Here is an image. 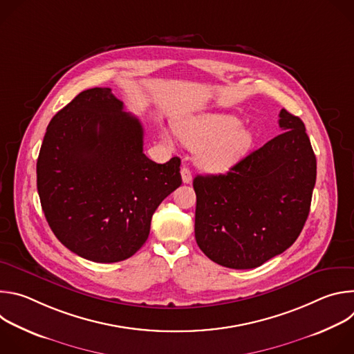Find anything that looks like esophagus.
<instances>
[{
  "mask_svg": "<svg viewBox=\"0 0 354 354\" xmlns=\"http://www.w3.org/2000/svg\"><path fill=\"white\" fill-rule=\"evenodd\" d=\"M180 175H182V180H183V183H190V182H192V172H190V169H189V168L183 167V168H182V171H180Z\"/></svg>",
  "mask_w": 354,
  "mask_h": 354,
  "instance_id": "esophagus-1",
  "label": "esophagus"
}]
</instances>
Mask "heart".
<instances>
[{"instance_id":"1","label":"heart","mask_w":354,"mask_h":354,"mask_svg":"<svg viewBox=\"0 0 354 354\" xmlns=\"http://www.w3.org/2000/svg\"><path fill=\"white\" fill-rule=\"evenodd\" d=\"M239 124L231 115L203 113L179 120L176 133L185 145L196 149V162L201 168L223 172L239 162L254 142L252 131Z\"/></svg>"}]
</instances>
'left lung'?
<instances>
[{
	"label": "left lung",
	"mask_w": 354,
	"mask_h": 354,
	"mask_svg": "<svg viewBox=\"0 0 354 354\" xmlns=\"http://www.w3.org/2000/svg\"><path fill=\"white\" fill-rule=\"evenodd\" d=\"M281 134L230 172L197 175L194 236L213 262L254 269L290 248L304 227L317 179L306 126L281 109Z\"/></svg>",
	"instance_id": "left-lung-1"
}]
</instances>
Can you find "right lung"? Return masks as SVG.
I'll list each match as a JSON object with an SVG mask.
<instances>
[{
  "label": "right lung",
  "mask_w": 354,
  "mask_h": 354,
  "mask_svg": "<svg viewBox=\"0 0 354 354\" xmlns=\"http://www.w3.org/2000/svg\"><path fill=\"white\" fill-rule=\"evenodd\" d=\"M123 108L109 88L82 91L48 123L36 165L50 228L97 263L133 257L161 201L182 185L180 160L147 158L142 126Z\"/></svg>",
  "instance_id": "1"
}]
</instances>
